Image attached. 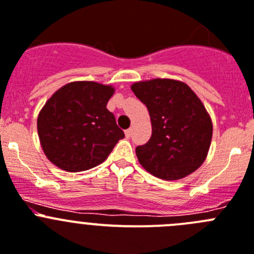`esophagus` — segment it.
<instances>
[{"mask_svg": "<svg viewBox=\"0 0 254 254\" xmlns=\"http://www.w3.org/2000/svg\"><path fill=\"white\" fill-rule=\"evenodd\" d=\"M125 135H127V138H130L131 136V129L125 130Z\"/></svg>", "mask_w": 254, "mask_h": 254, "instance_id": "1", "label": "esophagus"}]
</instances>
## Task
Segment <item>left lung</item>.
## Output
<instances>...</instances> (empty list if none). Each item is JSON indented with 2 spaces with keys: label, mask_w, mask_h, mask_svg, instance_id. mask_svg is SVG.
<instances>
[{
  "label": "left lung",
  "mask_w": 254,
  "mask_h": 254,
  "mask_svg": "<svg viewBox=\"0 0 254 254\" xmlns=\"http://www.w3.org/2000/svg\"><path fill=\"white\" fill-rule=\"evenodd\" d=\"M131 90L152 122V136L135 149L139 163L167 181L197 170L209 152L212 124L195 92L184 82L161 78L136 82Z\"/></svg>",
  "instance_id": "obj_1"
}]
</instances>
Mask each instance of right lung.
Masks as SVG:
<instances>
[{"label": "right lung", "mask_w": 254, "mask_h": 254, "mask_svg": "<svg viewBox=\"0 0 254 254\" xmlns=\"http://www.w3.org/2000/svg\"><path fill=\"white\" fill-rule=\"evenodd\" d=\"M111 86L72 82L47 101L38 116V134L45 155L68 172H81L102 163L124 131L106 109Z\"/></svg>", "instance_id": "right-lung-1"}]
</instances>
